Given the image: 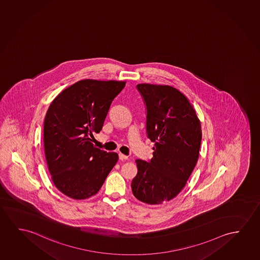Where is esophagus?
<instances>
[{
  "label": "esophagus",
  "mask_w": 260,
  "mask_h": 260,
  "mask_svg": "<svg viewBox=\"0 0 260 260\" xmlns=\"http://www.w3.org/2000/svg\"><path fill=\"white\" fill-rule=\"evenodd\" d=\"M119 158H120V160L128 159V156H125V155H123V154L119 153Z\"/></svg>",
  "instance_id": "1"
}]
</instances>
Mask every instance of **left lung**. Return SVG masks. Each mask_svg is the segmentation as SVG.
<instances>
[{
  "mask_svg": "<svg viewBox=\"0 0 260 260\" xmlns=\"http://www.w3.org/2000/svg\"><path fill=\"white\" fill-rule=\"evenodd\" d=\"M146 106V132L155 142L153 157L137 159L132 182L138 200L161 204L184 188L199 156L200 121L187 98L168 85H137Z\"/></svg>",
  "mask_w": 260,
  "mask_h": 260,
  "instance_id": "1",
  "label": "left lung"
}]
</instances>
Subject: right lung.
<instances>
[{
    "mask_svg": "<svg viewBox=\"0 0 260 260\" xmlns=\"http://www.w3.org/2000/svg\"><path fill=\"white\" fill-rule=\"evenodd\" d=\"M125 82L79 81L64 89L48 108L44 121L45 155L60 192L76 200L98 192L118 161L115 152L92 143L104 126L112 101Z\"/></svg>",
    "mask_w": 260,
    "mask_h": 260,
    "instance_id": "obj_1",
    "label": "right lung"
}]
</instances>
